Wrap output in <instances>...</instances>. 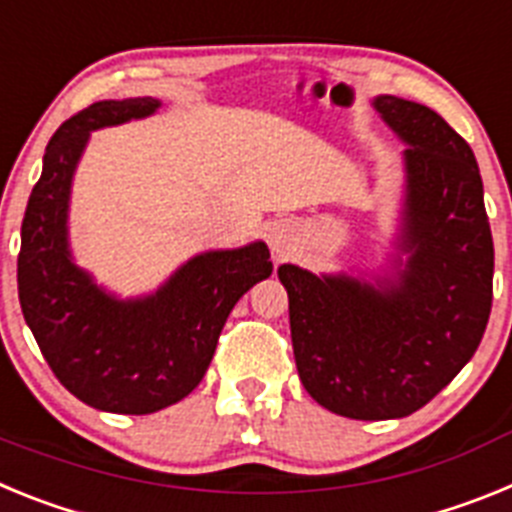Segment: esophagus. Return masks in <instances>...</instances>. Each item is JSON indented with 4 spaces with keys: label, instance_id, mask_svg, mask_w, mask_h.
<instances>
[{
    "label": "esophagus",
    "instance_id": "34e87169",
    "mask_svg": "<svg viewBox=\"0 0 512 512\" xmlns=\"http://www.w3.org/2000/svg\"><path fill=\"white\" fill-rule=\"evenodd\" d=\"M289 241H292V235H289L287 228H271L269 246H271V251L277 253V256H284V253H287Z\"/></svg>",
    "mask_w": 512,
    "mask_h": 512
}]
</instances>
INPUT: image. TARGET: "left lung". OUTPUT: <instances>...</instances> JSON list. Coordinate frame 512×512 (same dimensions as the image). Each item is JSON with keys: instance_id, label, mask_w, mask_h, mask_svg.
<instances>
[{"instance_id": "obj_1", "label": "left lung", "mask_w": 512, "mask_h": 512, "mask_svg": "<svg viewBox=\"0 0 512 512\" xmlns=\"http://www.w3.org/2000/svg\"><path fill=\"white\" fill-rule=\"evenodd\" d=\"M384 122L408 143V197L395 282L315 277L279 266L305 390L354 420L405 418L464 369L492 307L490 220L469 143L441 115L402 97H377Z\"/></svg>"}]
</instances>
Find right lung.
Masks as SVG:
<instances>
[{
	"mask_svg": "<svg viewBox=\"0 0 512 512\" xmlns=\"http://www.w3.org/2000/svg\"><path fill=\"white\" fill-rule=\"evenodd\" d=\"M158 99L97 102L45 148L43 174L22 217L17 292L51 372L81 402L122 415L169 408L202 382L235 302L271 274L269 248L194 256L143 300L120 302L76 269L66 241L69 189L89 133L156 112Z\"/></svg>",
	"mask_w": 512,
	"mask_h": 512,
	"instance_id": "1",
	"label": "right lung"
}]
</instances>
